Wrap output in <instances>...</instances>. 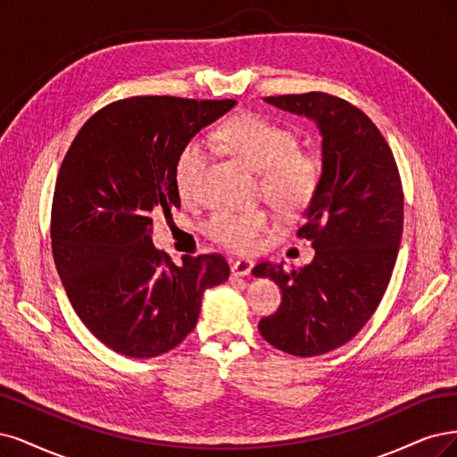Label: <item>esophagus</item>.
Instances as JSON below:
<instances>
[{
    "label": "esophagus",
    "instance_id": "obj_1",
    "mask_svg": "<svg viewBox=\"0 0 457 457\" xmlns=\"http://www.w3.org/2000/svg\"><path fill=\"white\" fill-rule=\"evenodd\" d=\"M253 268H254L253 260H246V258L235 260L231 263V275L233 277H246V275H250V271H253Z\"/></svg>",
    "mask_w": 457,
    "mask_h": 457
}]
</instances>
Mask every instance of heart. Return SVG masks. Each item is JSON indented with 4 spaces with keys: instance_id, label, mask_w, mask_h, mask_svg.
Returning a JSON list of instances; mask_svg holds the SVG:
<instances>
[{
    "instance_id": "b5f03b06",
    "label": "heart",
    "mask_w": 457,
    "mask_h": 457,
    "mask_svg": "<svg viewBox=\"0 0 457 457\" xmlns=\"http://www.w3.org/2000/svg\"><path fill=\"white\" fill-rule=\"evenodd\" d=\"M216 137L235 159L262 172V186L277 209L296 212L313 197L320 179V163L313 154L298 148V137L292 130L245 113L220 127ZM207 157V145L201 140H191L180 152L174 182L182 197L195 194ZM268 226L270 216L258 209L218 211L207 218L203 231L214 243L235 253H250Z\"/></svg>"
}]
</instances>
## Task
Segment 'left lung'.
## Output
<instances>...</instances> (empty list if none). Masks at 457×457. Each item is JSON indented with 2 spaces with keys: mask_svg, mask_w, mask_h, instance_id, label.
I'll list each match as a JSON object with an SVG mask.
<instances>
[{
  "mask_svg": "<svg viewBox=\"0 0 457 457\" xmlns=\"http://www.w3.org/2000/svg\"><path fill=\"white\" fill-rule=\"evenodd\" d=\"M263 100L317 125L322 167L298 231L315 258L300 270L283 262L253 270L283 292L281 307L258 328L290 355H325L349 342L384 298L403 237L401 176L378 127L349 102L327 93Z\"/></svg>",
  "mask_w": 457,
  "mask_h": 457,
  "instance_id": "1",
  "label": "left lung"
}]
</instances>
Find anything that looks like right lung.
I'll return each mask as SVG.
<instances>
[{"label":"right lung","mask_w":457,"mask_h":457,"mask_svg":"<svg viewBox=\"0 0 457 457\" xmlns=\"http://www.w3.org/2000/svg\"><path fill=\"white\" fill-rule=\"evenodd\" d=\"M235 104L176 96L113 102L81 127L62 161L51 212L54 266L73 312L120 355L152 359L182 344L204 290L228 281L220 254L170 262L152 243V214L180 207V152Z\"/></svg>","instance_id":"obj_1"}]
</instances>
